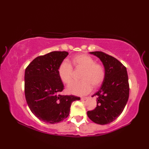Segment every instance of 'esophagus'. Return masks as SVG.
Returning <instances> with one entry per match:
<instances>
[{"label":"esophagus","mask_w":149,"mask_h":149,"mask_svg":"<svg viewBox=\"0 0 149 149\" xmlns=\"http://www.w3.org/2000/svg\"><path fill=\"white\" fill-rule=\"evenodd\" d=\"M81 100H85L88 99V97H81Z\"/></svg>","instance_id":"obj_1"}]
</instances>
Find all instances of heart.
Masks as SVG:
<instances>
[{
	"mask_svg": "<svg viewBox=\"0 0 149 149\" xmlns=\"http://www.w3.org/2000/svg\"><path fill=\"white\" fill-rule=\"evenodd\" d=\"M71 63L75 69H83L80 75L81 81L72 82L68 85V91L76 95H84L93 88L99 87L106 77V69L100 63H95L92 57L86 54L75 56ZM58 75L63 83L69 84L72 79L73 68L67 61H63L58 69Z\"/></svg>",
	"mask_w": 149,
	"mask_h": 149,
	"instance_id": "heart-1",
	"label": "heart"
}]
</instances>
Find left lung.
Wrapping results in <instances>:
<instances>
[{"label": "left lung", "mask_w": 149, "mask_h": 149, "mask_svg": "<svg viewBox=\"0 0 149 149\" xmlns=\"http://www.w3.org/2000/svg\"><path fill=\"white\" fill-rule=\"evenodd\" d=\"M97 56L106 69V77L97 96V107L87 112L93 122L105 125L116 120L122 113L129 95L126 67L114 57L101 51L91 52Z\"/></svg>", "instance_id": "1"}]
</instances>
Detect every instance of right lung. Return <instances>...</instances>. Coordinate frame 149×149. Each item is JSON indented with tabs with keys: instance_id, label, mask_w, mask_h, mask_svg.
Returning <instances> with one entry per match:
<instances>
[{
	"instance_id": "1",
	"label": "right lung",
	"mask_w": 149,
	"mask_h": 149,
	"mask_svg": "<svg viewBox=\"0 0 149 149\" xmlns=\"http://www.w3.org/2000/svg\"><path fill=\"white\" fill-rule=\"evenodd\" d=\"M68 54L66 51H54L38 56L26 68L24 91L27 105L44 122L63 121L68 117L72 103L80 100L72 95L60 94L64 86L58 69Z\"/></svg>"
}]
</instances>
